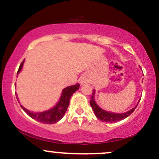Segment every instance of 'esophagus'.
Here are the masks:
<instances>
[{"label":"esophagus","mask_w":159,"mask_h":159,"mask_svg":"<svg viewBox=\"0 0 159 159\" xmlns=\"http://www.w3.org/2000/svg\"><path fill=\"white\" fill-rule=\"evenodd\" d=\"M79 82L81 85H83V84H87V82H88V79H87L85 76H82V77L80 78Z\"/></svg>","instance_id":"obj_1"}]
</instances>
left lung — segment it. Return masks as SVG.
I'll return each instance as SVG.
<instances>
[{"instance_id": "left-lung-1", "label": "left lung", "mask_w": 159, "mask_h": 159, "mask_svg": "<svg viewBox=\"0 0 159 159\" xmlns=\"http://www.w3.org/2000/svg\"><path fill=\"white\" fill-rule=\"evenodd\" d=\"M95 95H96V90H95V89H93V90L92 96H91V99L90 101L91 107H92L96 117H97L98 120H102V121L103 122H106V123H114V122L120 121V120H124L125 118H126L127 116H129V115L134 111V109H135L136 107L138 106V103H139L140 102L139 100L135 107H133L131 110L126 111V112L114 113L111 112V111L104 110V109L101 108V107L98 106V104L96 103V101H95Z\"/></svg>"}]
</instances>
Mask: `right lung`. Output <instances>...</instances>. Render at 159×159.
<instances>
[{"label": "right lung", "instance_id": "obj_1", "mask_svg": "<svg viewBox=\"0 0 159 159\" xmlns=\"http://www.w3.org/2000/svg\"><path fill=\"white\" fill-rule=\"evenodd\" d=\"M24 62H25V60H24L22 63L20 65L17 75H19L21 69H22ZM79 87L80 85L77 83L75 85L66 87L62 91L61 97H60V99L58 100L57 103L54 107H52V108L44 111H42V112H34V111H30L28 109L25 108L23 105H21V108L23 109L25 113H27V114L28 116H30L33 119L36 120V121L40 122V123H43L44 124L56 123L63 117L66 111L67 108H68L69 101H70V98L72 97V94L79 89ZM16 96L18 101H19V98H18L17 94L16 93Z\"/></svg>", "mask_w": 159, "mask_h": 159}]
</instances>
